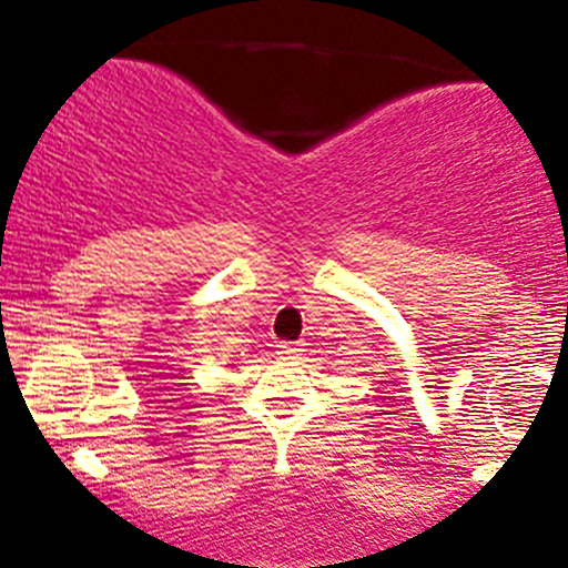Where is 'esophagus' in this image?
Returning <instances> with one entry per match:
<instances>
[{"instance_id":"esophagus-1","label":"esophagus","mask_w":568,"mask_h":568,"mask_svg":"<svg viewBox=\"0 0 568 568\" xmlns=\"http://www.w3.org/2000/svg\"><path fill=\"white\" fill-rule=\"evenodd\" d=\"M277 349H280V355L293 357V355H298V352H302V344H298V342H280Z\"/></svg>"}]
</instances>
